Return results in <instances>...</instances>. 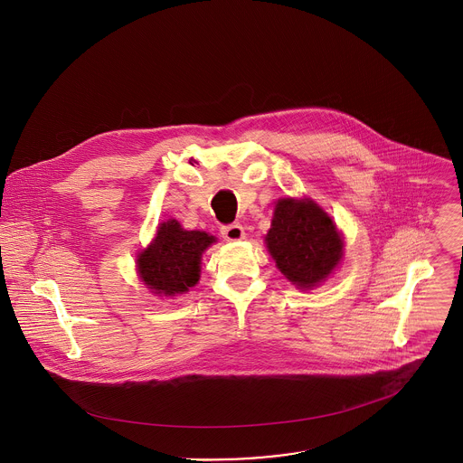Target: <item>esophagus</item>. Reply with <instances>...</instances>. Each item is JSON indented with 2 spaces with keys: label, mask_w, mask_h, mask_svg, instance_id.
<instances>
[{
  "label": "esophagus",
  "mask_w": 463,
  "mask_h": 463,
  "mask_svg": "<svg viewBox=\"0 0 463 463\" xmlns=\"http://www.w3.org/2000/svg\"><path fill=\"white\" fill-rule=\"evenodd\" d=\"M221 235L226 239V241H242L244 239V228L235 222V224H228V226H222L221 228Z\"/></svg>",
  "instance_id": "esophagus-1"
}]
</instances>
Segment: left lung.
<instances>
[{"label":"left lung","mask_w":463,"mask_h":463,"mask_svg":"<svg viewBox=\"0 0 463 463\" xmlns=\"http://www.w3.org/2000/svg\"><path fill=\"white\" fill-rule=\"evenodd\" d=\"M266 242L279 269L307 289L325 280L343 255L335 226L312 201H279Z\"/></svg>","instance_id":"1"}]
</instances>
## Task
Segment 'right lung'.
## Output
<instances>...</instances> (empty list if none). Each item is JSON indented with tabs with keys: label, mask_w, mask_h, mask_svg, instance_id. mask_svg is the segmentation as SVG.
Returning a JSON list of instances; mask_svg holds the SVG:
<instances>
[{
	"label": "right lung",
	"mask_w": 463,
	"mask_h": 463,
	"mask_svg": "<svg viewBox=\"0 0 463 463\" xmlns=\"http://www.w3.org/2000/svg\"><path fill=\"white\" fill-rule=\"evenodd\" d=\"M213 241L204 232H184L175 221L163 222L153 246L138 257L142 280L165 297L188 291L197 284L201 255Z\"/></svg>",
	"instance_id": "right-lung-1"
}]
</instances>
